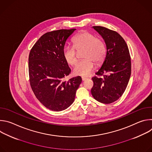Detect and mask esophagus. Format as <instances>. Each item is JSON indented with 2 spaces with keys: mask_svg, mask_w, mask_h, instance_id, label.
Wrapping results in <instances>:
<instances>
[{
  "mask_svg": "<svg viewBox=\"0 0 152 152\" xmlns=\"http://www.w3.org/2000/svg\"><path fill=\"white\" fill-rule=\"evenodd\" d=\"M86 79H87V78H86V77H82V80L83 81L85 80Z\"/></svg>",
  "mask_w": 152,
  "mask_h": 152,
  "instance_id": "34e87169",
  "label": "esophagus"
}]
</instances>
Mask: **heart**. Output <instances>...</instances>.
I'll list each match as a JSON object with an SVG mask.
<instances>
[{
  "mask_svg": "<svg viewBox=\"0 0 152 152\" xmlns=\"http://www.w3.org/2000/svg\"><path fill=\"white\" fill-rule=\"evenodd\" d=\"M73 47L66 46L63 48L64 60L70 66L77 61V51L83 50L82 61L77 63L73 72L76 75L86 76L94 70L95 63L102 64L106 55V48L103 39L90 32L83 31L76 35L72 39Z\"/></svg>",
  "mask_w": 152,
  "mask_h": 152,
  "instance_id": "b5f03b06",
  "label": "heart"
}]
</instances>
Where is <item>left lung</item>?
I'll return each mask as SVG.
<instances>
[{"label":"left lung","mask_w":152,"mask_h":152,"mask_svg":"<svg viewBox=\"0 0 152 152\" xmlns=\"http://www.w3.org/2000/svg\"><path fill=\"white\" fill-rule=\"evenodd\" d=\"M104 39L106 55L101 68L92 77L93 97L99 102L110 104L124 93L131 75V60L127 44L117 32L102 26L93 27Z\"/></svg>","instance_id":"8db88e82"}]
</instances>
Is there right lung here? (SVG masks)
<instances>
[{"instance_id": "add662e5", "label": "right lung", "mask_w": 152, "mask_h": 152, "mask_svg": "<svg viewBox=\"0 0 152 152\" xmlns=\"http://www.w3.org/2000/svg\"><path fill=\"white\" fill-rule=\"evenodd\" d=\"M76 30L60 29L42 35L29 55V76L31 88L37 99L48 109L61 111L74 102L82 82L77 76L64 81L71 72L64 60L62 50L69 36Z\"/></svg>"}]
</instances>
